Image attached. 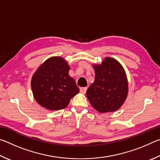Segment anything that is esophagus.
<instances>
[{"label": "esophagus", "instance_id": "obj_1", "mask_svg": "<svg viewBox=\"0 0 160 160\" xmlns=\"http://www.w3.org/2000/svg\"><path fill=\"white\" fill-rule=\"evenodd\" d=\"M87 88H80V92L82 94H85L86 93V91H87Z\"/></svg>", "mask_w": 160, "mask_h": 160}]
</instances>
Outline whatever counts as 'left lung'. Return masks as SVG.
<instances>
[{"instance_id": "left-lung-1", "label": "left lung", "mask_w": 160, "mask_h": 160, "mask_svg": "<svg viewBox=\"0 0 160 160\" xmlns=\"http://www.w3.org/2000/svg\"><path fill=\"white\" fill-rule=\"evenodd\" d=\"M92 66L95 78L87 90V97L97 112H115L122 106L128 96V82L125 70L117 60L110 57Z\"/></svg>"}]
</instances>
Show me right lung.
<instances>
[{"instance_id":"1","label":"right lung","mask_w":160,"mask_h":160,"mask_svg":"<svg viewBox=\"0 0 160 160\" xmlns=\"http://www.w3.org/2000/svg\"><path fill=\"white\" fill-rule=\"evenodd\" d=\"M70 66L60 56L45 61L32 75L31 88L36 102L48 110L65 109L79 92L75 80L69 75Z\"/></svg>"}]
</instances>
